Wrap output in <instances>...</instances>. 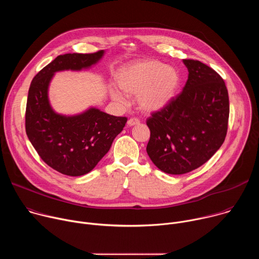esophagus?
Masks as SVG:
<instances>
[{
	"label": "esophagus",
	"instance_id": "esophagus-1",
	"mask_svg": "<svg viewBox=\"0 0 259 259\" xmlns=\"http://www.w3.org/2000/svg\"><path fill=\"white\" fill-rule=\"evenodd\" d=\"M140 122H139V120L138 119H136V118H131V119H129L128 120V125L129 126H135V125H138Z\"/></svg>",
	"mask_w": 259,
	"mask_h": 259
}]
</instances>
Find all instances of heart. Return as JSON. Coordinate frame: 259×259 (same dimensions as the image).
<instances>
[{
    "instance_id": "b5f03b06",
    "label": "heart",
    "mask_w": 259,
    "mask_h": 259,
    "mask_svg": "<svg viewBox=\"0 0 259 259\" xmlns=\"http://www.w3.org/2000/svg\"><path fill=\"white\" fill-rule=\"evenodd\" d=\"M119 87L129 95H137V103L144 112H157L175 97L180 84L176 68L158 59H145L132 64L121 72ZM114 97L122 99L114 92Z\"/></svg>"
}]
</instances>
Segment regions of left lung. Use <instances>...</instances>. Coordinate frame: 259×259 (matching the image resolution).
<instances>
[{"mask_svg":"<svg viewBox=\"0 0 259 259\" xmlns=\"http://www.w3.org/2000/svg\"><path fill=\"white\" fill-rule=\"evenodd\" d=\"M189 78L182 92L146 120V152L168 174H184L205 164L224 143L230 101L224 79L207 64L183 59Z\"/></svg>","mask_w":259,"mask_h":259,"instance_id":"left-lung-1","label":"left lung"}]
</instances>
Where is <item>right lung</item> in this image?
Wrapping results in <instances>:
<instances>
[{
	"label": "right lung",
	"mask_w": 259,
	"mask_h": 259,
	"mask_svg": "<svg viewBox=\"0 0 259 259\" xmlns=\"http://www.w3.org/2000/svg\"><path fill=\"white\" fill-rule=\"evenodd\" d=\"M103 50L57 56L32 79L25 109V131L34 150L52 169L68 176L90 172L109 151L123 130L126 117H115L90 108L64 117L53 112L48 100V86L55 71L80 70L96 63Z\"/></svg>",
	"instance_id": "obj_1"
}]
</instances>
